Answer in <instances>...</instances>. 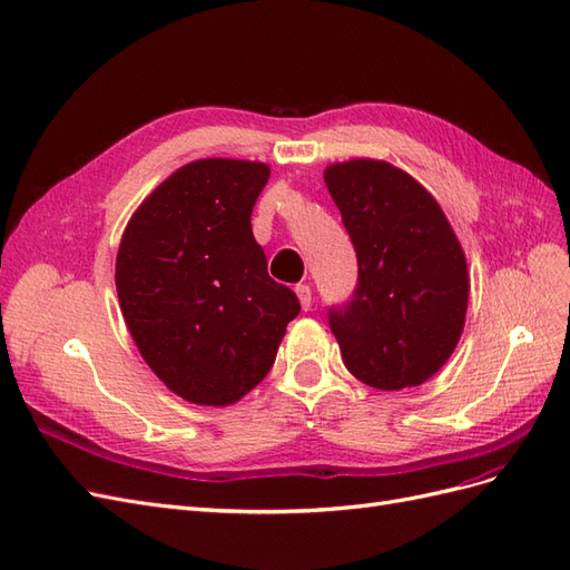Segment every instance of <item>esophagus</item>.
Listing matches in <instances>:
<instances>
[{
  "instance_id": "esophagus-1",
  "label": "esophagus",
  "mask_w": 570,
  "mask_h": 570,
  "mask_svg": "<svg viewBox=\"0 0 570 570\" xmlns=\"http://www.w3.org/2000/svg\"><path fill=\"white\" fill-rule=\"evenodd\" d=\"M295 292H297V297H299L302 308L306 312V308L312 306V287H308V285H297V287H295Z\"/></svg>"
}]
</instances>
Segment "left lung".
<instances>
[{"label":"left lung","mask_w":570,"mask_h":570,"mask_svg":"<svg viewBox=\"0 0 570 570\" xmlns=\"http://www.w3.org/2000/svg\"><path fill=\"white\" fill-rule=\"evenodd\" d=\"M356 258L354 299L331 312L344 366L375 390L419 387L456 350L469 266L438 199L406 170L350 159L323 170Z\"/></svg>","instance_id":"obj_1"}]
</instances>
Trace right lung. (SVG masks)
I'll use <instances>...</instances> for the list:
<instances>
[{
  "label": "right lung",
  "mask_w": 570,
  "mask_h": 570,
  "mask_svg": "<svg viewBox=\"0 0 570 570\" xmlns=\"http://www.w3.org/2000/svg\"><path fill=\"white\" fill-rule=\"evenodd\" d=\"M268 176L262 161H189L151 189L120 237V312L147 366L185 402L243 400L302 308L268 275L252 233Z\"/></svg>",
  "instance_id": "add662e5"
}]
</instances>
